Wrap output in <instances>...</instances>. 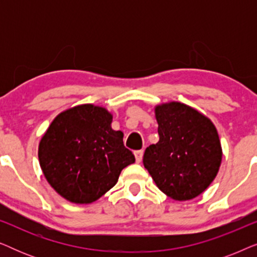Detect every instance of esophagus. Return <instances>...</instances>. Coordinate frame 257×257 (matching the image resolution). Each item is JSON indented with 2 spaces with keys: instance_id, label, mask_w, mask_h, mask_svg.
<instances>
[{
  "instance_id": "1",
  "label": "esophagus",
  "mask_w": 257,
  "mask_h": 257,
  "mask_svg": "<svg viewBox=\"0 0 257 257\" xmlns=\"http://www.w3.org/2000/svg\"><path fill=\"white\" fill-rule=\"evenodd\" d=\"M143 154H144L143 151H136V152H135V158H136L137 163H140V161L143 160Z\"/></svg>"
}]
</instances>
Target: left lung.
<instances>
[{"label": "left lung", "instance_id": "left-lung-1", "mask_svg": "<svg viewBox=\"0 0 257 257\" xmlns=\"http://www.w3.org/2000/svg\"><path fill=\"white\" fill-rule=\"evenodd\" d=\"M154 113L159 142L145 150L144 166L171 199H194L209 187L222 160L215 125L201 112L179 101L157 105Z\"/></svg>", "mask_w": 257, "mask_h": 257}]
</instances>
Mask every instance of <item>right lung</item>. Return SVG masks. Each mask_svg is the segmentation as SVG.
<instances>
[{
	"instance_id": "add662e5",
	"label": "right lung",
	"mask_w": 257,
	"mask_h": 257,
	"mask_svg": "<svg viewBox=\"0 0 257 257\" xmlns=\"http://www.w3.org/2000/svg\"><path fill=\"white\" fill-rule=\"evenodd\" d=\"M111 112L93 104L63 111L38 145V160L47 181L72 203H92L117 184L122 168L136 161L111 127Z\"/></svg>"
}]
</instances>
